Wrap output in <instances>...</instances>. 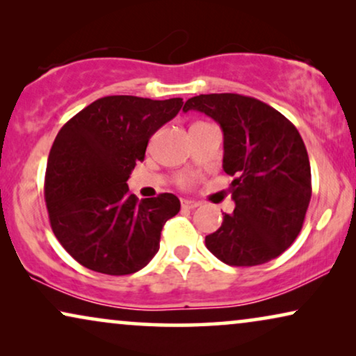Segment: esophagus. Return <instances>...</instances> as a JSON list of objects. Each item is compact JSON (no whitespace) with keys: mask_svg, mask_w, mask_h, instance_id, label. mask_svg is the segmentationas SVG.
<instances>
[{"mask_svg":"<svg viewBox=\"0 0 356 356\" xmlns=\"http://www.w3.org/2000/svg\"><path fill=\"white\" fill-rule=\"evenodd\" d=\"M181 206H183L184 209H196V207L201 206V204H199L197 201H193V199H183Z\"/></svg>","mask_w":356,"mask_h":356,"instance_id":"1","label":"esophagus"}]
</instances>
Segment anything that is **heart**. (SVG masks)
Masks as SVG:
<instances>
[{"instance_id": "b5f03b06", "label": "heart", "mask_w": 356, "mask_h": 356, "mask_svg": "<svg viewBox=\"0 0 356 356\" xmlns=\"http://www.w3.org/2000/svg\"><path fill=\"white\" fill-rule=\"evenodd\" d=\"M194 124H196V123H194ZM189 183H191V179H189L188 177H181V178H179V184H181V186H188Z\"/></svg>"}]
</instances>
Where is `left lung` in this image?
<instances>
[{"label": "left lung", "instance_id": "1", "mask_svg": "<svg viewBox=\"0 0 356 356\" xmlns=\"http://www.w3.org/2000/svg\"><path fill=\"white\" fill-rule=\"evenodd\" d=\"M223 131V170L233 177V213L206 236L222 262L251 267L280 256L303 227L311 201V167L298 129L270 105L240 94L189 99Z\"/></svg>", "mask_w": 356, "mask_h": 356}]
</instances>
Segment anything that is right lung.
Masks as SVG:
<instances>
[{
  "instance_id": "right-lung-1",
  "label": "right lung",
  "mask_w": 356,
  "mask_h": 356,
  "mask_svg": "<svg viewBox=\"0 0 356 356\" xmlns=\"http://www.w3.org/2000/svg\"><path fill=\"white\" fill-rule=\"evenodd\" d=\"M183 99L108 95L60 129L48 155L45 202L61 246L87 269L134 274L160 246L165 222L179 212L172 193L139 201L128 179L155 131L178 115Z\"/></svg>"
}]
</instances>
